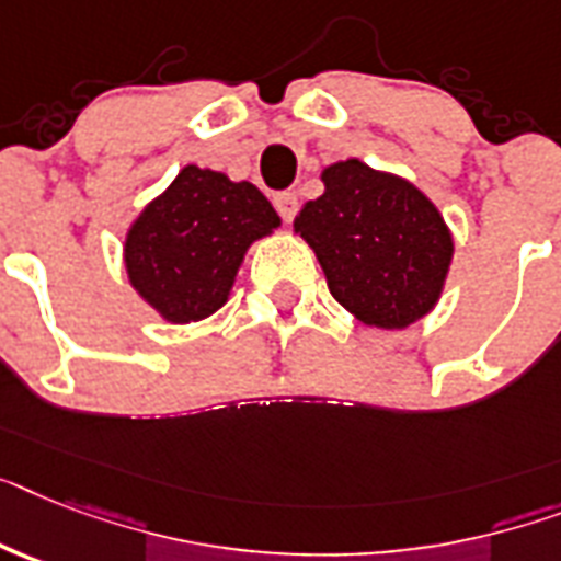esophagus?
Masks as SVG:
<instances>
[{
	"label": "esophagus",
	"mask_w": 561,
	"mask_h": 561,
	"mask_svg": "<svg viewBox=\"0 0 561 561\" xmlns=\"http://www.w3.org/2000/svg\"><path fill=\"white\" fill-rule=\"evenodd\" d=\"M275 208H277V215L284 217V224H291L295 215H298V197H295L291 192H280L275 197Z\"/></svg>",
	"instance_id": "1"
}]
</instances>
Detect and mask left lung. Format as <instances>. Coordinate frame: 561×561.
<instances>
[{
	"instance_id": "obj_1",
	"label": "left lung",
	"mask_w": 561,
	"mask_h": 561,
	"mask_svg": "<svg viewBox=\"0 0 561 561\" xmlns=\"http://www.w3.org/2000/svg\"><path fill=\"white\" fill-rule=\"evenodd\" d=\"M323 194L295 231L312 247L332 298L378 330H404L442 298L453 234L427 194L360 160L323 169Z\"/></svg>"
}]
</instances>
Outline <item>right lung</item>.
I'll return each mask as SVG.
<instances>
[{
	"label": "right lung",
	"instance_id": "obj_1",
	"mask_svg": "<svg viewBox=\"0 0 561 561\" xmlns=\"http://www.w3.org/2000/svg\"><path fill=\"white\" fill-rule=\"evenodd\" d=\"M277 226L257 186L186 165L125 234V272L163 321H203L229 300L247 249Z\"/></svg>",
	"mask_w": 561,
	"mask_h": 561
}]
</instances>
